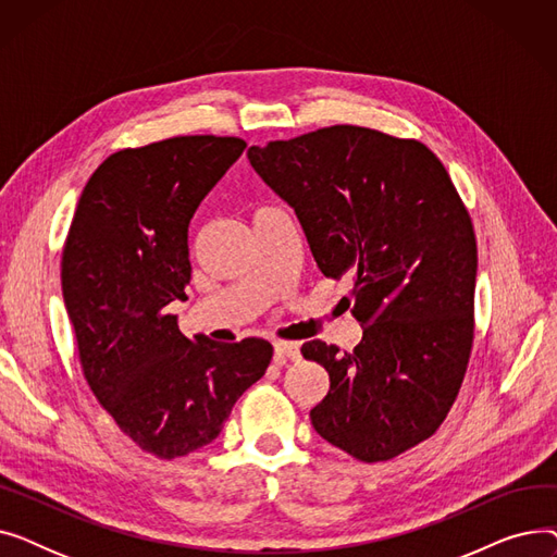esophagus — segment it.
Listing matches in <instances>:
<instances>
[{
	"label": "esophagus",
	"mask_w": 557,
	"mask_h": 557,
	"mask_svg": "<svg viewBox=\"0 0 557 557\" xmlns=\"http://www.w3.org/2000/svg\"><path fill=\"white\" fill-rule=\"evenodd\" d=\"M275 349V363L284 366L286 361H298L300 359V345L298 343H286V341H275L273 343Z\"/></svg>",
	"instance_id": "obj_1"
}]
</instances>
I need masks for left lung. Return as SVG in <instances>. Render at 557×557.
I'll list each match as a JSON object with an SVG mask.
<instances>
[{
  "label": "left lung",
  "instance_id": "8db88e82",
  "mask_svg": "<svg viewBox=\"0 0 557 557\" xmlns=\"http://www.w3.org/2000/svg\"><path fill=\"white\" fill-rule=\"evenodd\" d=\"M248 160L296 210L323 275L352 277L366 325L355 352L302 345L330 372L315 433L363 462L420 445L447 418L474 338L476 237L447 169L418 139L361 126L250 146Z\"/></svg>",
  "mask_w": 557,
  "mask_h": 557
}]
</instances>
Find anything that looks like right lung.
<instances>
[{
	"label": "right lung",
	"mask_w": 557,
	"mask_h": 557,
	"mask_svg": "<svg viewBox=\"0 0 557 557\" xmlns=\"http://www.w3.org/2000/svg\"><path fill=\"white\" fill-rule=\"evenodd\" d=\"M239 137L185 135L112 153L87 181L63 250V298L83 374L131 441L158 458L216 441L267 372L263 338H187V232L200 200L239 160Z\"/></svg>",
	"instance_id": "add662e5"
}]
</instances>
